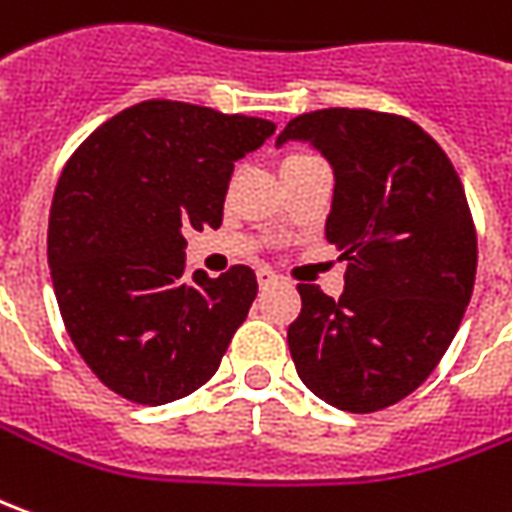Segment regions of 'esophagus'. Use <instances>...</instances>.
Instances as JSON below:
<instances>
[{
	"mask_svg": "<svg viewBox=\"0 0 512 512\" xmlns=\"http://www.w3.org/2000/svg\"><path fill=\"white\" fill-rule=\"evenodd\" d=\"M277 280H280V277H277L271 268H257V282H260V285H271V282H277Z\"/></svg>",
	"mask_w": 512,
	"mask_h": 512,
	"instance_id": "esophagus-1",
	"label": "esophagus"
}]
</instances>
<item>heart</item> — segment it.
<instances>
[{"label": "heart", "instance_id": "heart-1", "mask_svg": "<svg viewBox=\"0 0 512 512\" xmlns=\"http://www.w3.org/2000/svg\"><path fill=\"white\" fill-rule=\"evenodd\" d=\"M293 157H296V155H293Z\"/></svg>", "mask_w": 512, "mask_h": 512}]
</instances>
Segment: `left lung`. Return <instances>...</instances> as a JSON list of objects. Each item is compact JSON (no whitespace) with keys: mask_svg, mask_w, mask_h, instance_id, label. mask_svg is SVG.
<instances>
[{"mask_svg":"<svg viewBox=\"0 0 512 512\" xmlns=\"http://www.w3.org/2000/svg\"><path fill=\"white\" fill-rule=\"evenodd\" d=\"M310 144L332 166L327 241L346 268L341 299L299 285L293 366L318 399L374 413L441 363L477 274L466 191L441 146L402 116L330 107L288 121L277 146Z\"/></svg>","mask_w":512,"mask_h":512,"instance_id":"1","label":"left lung"}]
</instances>
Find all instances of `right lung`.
<instances>
[{
	"mask_svg": "<svg viewBox=\"0 0 512 512\" xmlns=\"http://www.w3.org/2000/svg\"><path fill=\"white\" fill-rule=\"evenodd\" d=\"M274 135L252 116L149 99L105 121L49 213L57 307L82 360L138 405L202 388L257 296L249 266L185 277V232L219 227L235 160Z\"/></svg>",
	"mask_w": 512,
	"mask_h": 512,
	"instance_id": "obj_1",
	"label": "right lung"
}]
</instances>
